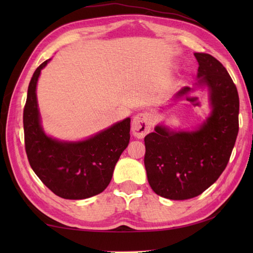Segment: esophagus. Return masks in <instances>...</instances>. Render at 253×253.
I'll return each mask as SVG.
<instances>
[{
  "label": "esophagus",
  "instance_id": "obj_1",
  "mask_svg": "<svg viewBox=\"0 0 253 253\" xmlns=\"http://www.w3.org/2000/svg\"><path fill=\"white\" fill-rule=\"evenodd\" d=\"M154 123L153 114L149 112H141L137 114L132 120L131 130L132 133L138 138H143L151 129Z\"/></svg>",
  "mask_w": 253,
  "mask_h": 253
}]
</instances>
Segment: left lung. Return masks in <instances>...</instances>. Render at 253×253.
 <instances>
[{"instance_id": "8db88e82", "label": "left lung", "mask_w": 253, "mask_h": 253, "mask_svg": "<svg viewBox=\"0 0 253 253\" xmlns=\"http://www.w3.org/2000/svg\"><path fill=\"white\" fill-rule=\"evenodd\" d=\"M198 78L207 84L212 114L196 131L174 132L163 126L144 137V166L157 195L170 200L195 198L226 169L239 130V96L226 68L215 57L195 53ZM184 87L176 98L187 95Z\"/></svg>"}]
</instances>
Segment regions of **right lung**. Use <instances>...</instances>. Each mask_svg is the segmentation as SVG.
Instances as JSON below:
<instances>
[{"label": "right lung", "instance_id": "add662e5", "mask_svg": "<svg viewBox=\"0 0 253 253\" xmlns=\"http://www.w3.org/2000/svg\"><path fill=\"white\" fill-rule=\"evenodd\" d=\"M31 77L24 107L25 149L31 169L56 196L79 200L99 195L109 186L115 165L129 143L130 118L79 142L47 137L40 125L36 87L41 69Z\"/></svg>", "mask_w": 253, "mask_h": 253}]
</instances>
